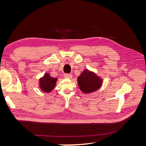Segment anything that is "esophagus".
I'll list each match as a JSON object with an SVG mask.
<instances>
[{"label":"esophagus","mask_w":146,"mask_h":146,"mask_svg":"<svg viewBox=\"0 0 146 146\" xmlns=\"http://www.w3.org/2000/svg\"><path fill=\"white\" fill-rule=\"evenodd\" d=\"M64 76L65 78H72V75L70 74H64Z\"/></svg>","instance_id":"1"}]
</instances>
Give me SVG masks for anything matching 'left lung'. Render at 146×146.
<instances>
[{
    "mask_svg": "<svg viewBox=\"0 0 146 146\" xmlns=\"http://www.w3.org/2000/svg\"><path fill=\"white\" fill-rule=\"evenodd\" d=\"M79 88L84 93H90L98 90L102 80L100 78L88 69H85L77 78Z\"/></svg>",
    "mask_w": 146,
    "mask_h": 146,
    "instance_id": "8db88e82",
    "label": "left lung"
}]
</instances>
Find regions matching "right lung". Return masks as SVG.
Wrapping results in <instances>:
<instances>
[{"mask_svg":"<svg viewBox=\"0 0 146 146\" xmlns=\"http://www.w3.org/2000/svg\"><path fill=\"white\" fill-rule=\"evenodd\" d=\"M56 80L57 78L50 77L47 73L39 80V86L44 92H50L55 88Z\"/></svg>","mask_w":146,"mask_h":146,"instance_id":"add662e5","label":"right lung"}]
</instances>
